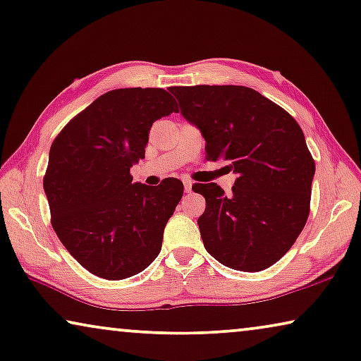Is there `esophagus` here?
I'll use <instances>...</instances> for the list:
<instances>
[{
    "instance_id": "1",
    "label": "esophagus",
    "mask_w": 361,
    "mask_h": 361,
    "mask_svg": "<svg viewBox=\"0 0 361 361\" xmlns=\"http://www.w3.org/2000/svg\"><path fill=\"white\" fill-rule=\"evenodd\" d=\"M183 185H185L186 192H191V190H192V181L191 180H185V181H183Z\"/></svg>"
}]
</instances>
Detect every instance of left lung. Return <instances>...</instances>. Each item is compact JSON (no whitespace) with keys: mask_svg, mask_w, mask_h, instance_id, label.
Masks as SVG:
<instances>
[{"mask_svg":"<svg viewBox=\"0 0 361 361\" xmlns=\"http://www.w3.org/2000/svg\"><path fill=\"white\" fill-rule=\"evenodd\" d=\"M181 115L206 139L207 160L238 175L232 195L196 183L206 197L197 219L209 255L235 271L257 272L287 252L310 215L314 160L287 111L243 85L171 87Z\"/></svg>","mask_w":361,"mask_h":361,"instance_id":"obj_1","label":"left lung"}]
</instances>
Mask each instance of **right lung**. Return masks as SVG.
<instances>
[{"label":"right lung","instance_id":"obj_1","mask_svg":"<svg viewBox=\"0 0 361 361\" xmlns=\"http://www.w3.org/2000/svg\"><path fill=\"white\" fill-rule=\"evenodd\" d=\"M178 111L164 89H115L74 116L51 144L43 190L58 238L106 281L142 272L162 250L183 183H133L152 123Z\"/></svg>","mask_w":361,"mask_h":361}]
</instances>
